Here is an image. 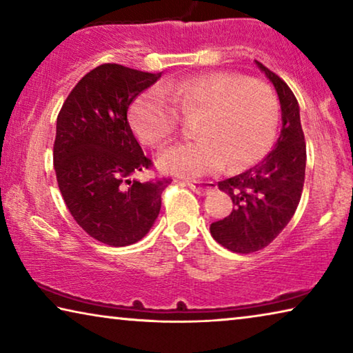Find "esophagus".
Returning <instances> with one entry per match:
<instances>
[{
	"label": "esophagus",
	"mask_w": 353,
	"mask_h": 353,
	"mask_svg": "<svg viewBox=\"0 0 353 353\" xmlns=\"http://www.w3.org/2000/svg\"><path fill=\"white\" fill-rule=\"evenodd\" d=\"M188 187L194 191L196 194L204 196L208 191L214 190V183L213 182H187Z\"/></svg>",
	"instance_id": "esophagus-1"
}]
</instances>
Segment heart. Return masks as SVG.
Segmentation results:
<instances>
[{
	"label": "heart",
	"instance_id": "b5f03b06",
	"mask_svg": "<svg viewBox=\"0 0 353 353\" xmlns=\"http://www.w3.org/2000/svg\"><path fill=\"white\" fill-rule=\"evenodd\" d=\"M165 92L182 115L199 117L194 126L198 140L160 152L157 163L166 174L201 177L224 163L240 170L265 157L276 140L279 99L265 82L235 73H212L168 85ZM168 97L152 88L130 105V126L148 146L163 145L179 128L176 106Z\"/></svg>",
	"mask_w": 353,
	"mask_h": 353
}]
</instances>
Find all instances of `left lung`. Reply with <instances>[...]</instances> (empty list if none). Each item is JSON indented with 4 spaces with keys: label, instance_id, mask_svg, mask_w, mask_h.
Segmentation results:
<instances>
[{
    "label": "left lung",
    "instance_id": "8db88e82",
    "mask_svg": "<svg viewBox=\"0 0 353 353\" xmlns=\"http://www.w3.org/2000/svg\"><path fill=\"white\" fill-rule=\"evenodd\" d=\"M279 94L282 130L272 151L252 168L218 182L230 196L234 210L210 225L221 246L236 254H250L274 241L299 205L305 181L307 146L299 104L285 81L256 62Z\"/></svg>",
    "mask_w": 353,
    "mask_h": 353
}]
</instances>
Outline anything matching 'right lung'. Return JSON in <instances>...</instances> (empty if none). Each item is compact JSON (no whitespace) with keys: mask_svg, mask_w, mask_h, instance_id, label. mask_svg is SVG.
<instances>
[{"mask_svg":"<svg viewBox=\"0 0 353 353\" xmlns=\"http://www.w3.org/2000/svg\"><path fill=\"white\" fill-rule=\"evenodd\" d=\"M160 76L99 65L76 83L57 115L52 159L62 198L88 235L113 248L148 234L171 183L166 177L130 181L152 162L132 134L128 109Z\"/></svg>","mask_w":353,"mask_h":353,"instance_id":"1","label":"right lung"}]
</instances>
